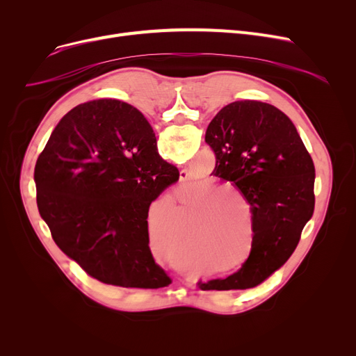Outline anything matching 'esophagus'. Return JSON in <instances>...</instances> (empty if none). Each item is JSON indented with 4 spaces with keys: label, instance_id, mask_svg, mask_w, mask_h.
Wrapping results in <instances>:
<instances>
[{
    "label": "esophagus",
    "instance_id": "1",
    "mask_svg": "<svg viewBox=\"0 0 356 356\" xmlns=\"http://www.w3.org/2000/svg\"><path fill=\"white\" fill-rule=\"evenodd\" d=\"M186 179H188V172L181 170V172H180V180H186Z\"/></svg>",
    "mask_w": 356,
    "mask_h": 356
}]
</instances>
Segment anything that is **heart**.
<instances>
[{"label":"heart","instance_id":"1","mask_svg":"<svg viewBox=\"0 0 356 356\" xmlns=\"http://www.w3.org/2000/svg\"><path fill=\"white\" fill-rule=\"evenodd\" d=\"M219 189H229V188H228V184H220L219 188H218V191H219Z\"/></svg>","mask_w":356,"mask_h":356}]
</instances>
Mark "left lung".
Here are the masks:
<instances>
[{"label":"left lung","instance_id":"left-lung-1","mask_svg":"<svg viewBox=\"0 0 356 356\" xmlns=\"http://www.w3.org/2000/svg\"><path fill=\"white\" fill-rule=\"evenodd\" d=\"M212 175L232 181L252 212V245L241 270L199 283L202 290H245L267 280L294 252L314 211V164L291 120L275 106L236 101L211 121Z\"/></svg>","mask_w":356,"mask_h":356}]
</instances>
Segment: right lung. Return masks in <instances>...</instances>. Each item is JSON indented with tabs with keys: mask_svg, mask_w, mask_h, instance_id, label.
<instances>
[{
	"mask_svg": "<svg viewBox=\"0 0 356 356\" xmlns=\"http://www.w3.org/2000/svg\"><path fill=\"white\" fill-rule=\"evenodd\" d=\"M179 180L152 125L118 99L70 109L37 159V208L53 241L98 282L160 289L172 283L149 250L148 209Z\"/></svg>",
	"mask_w": 356,
	"mask_h": 356,
	"instance_id": "add662e5",
	"label": "right lung"
}]
</instances>
